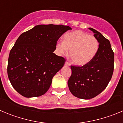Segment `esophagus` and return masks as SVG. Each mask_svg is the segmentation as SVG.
<instances>
[{"instance_id": "esophagus-1", "label": "esophagus", "mask_w": 123, "mask_h": 123, "mask_svg": "<svg viewBox=\"0 0 123 123\" xmlns=\"http://www.w3.org/2000/svg\"><path fill=\"white\" fill-rule=\"evenodd\" d=\"M65 66H69V63L68 62H65Z\"/></svg>"}]
</instances>
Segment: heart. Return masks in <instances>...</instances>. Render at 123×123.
<instances>
[{"label":"heart","mask_w":123,"mask_h":123,"mask_svg":"<svg viewBox=\"0 0 123 123\" xmlns=\"http://www.w3.org/2000/svg\"><path fill=\"white\" fill-rule=\"evenodd\" d=\"M98 48L99 42L97 38L81 31L66 34L63 42L56 44V50L60 54H66L69 50V58L77 66H84L91 62Z\"/></svg>","instance_id":"b5f03b06"}]
</instances>
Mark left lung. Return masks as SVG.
I'll use <instances>...</instances> for the list:
<instances>
[{"mask_svg":"<svg viewBox=\"0 0 123 123\" xmlns=\"http://www.w3.org/2000/svg\"><path fill=\"white\" fill-rule=\"evenodd\" d=\"M89 29L99 42V48L94 59L82 67L71 66V76L68 86L71 94L81 99L88 100L100 94L111 79L114 69V53L110 41L100 32Z\"/></svg>","mask_w":123,"mask_h":123,"instance_id":"left-lung-1","label":"left lung"}]
</instances>
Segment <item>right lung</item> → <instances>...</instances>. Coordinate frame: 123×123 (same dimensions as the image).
Instances as JSON below:
<instances>
[{"label":"right lung","instance_id":"1","mask_svg":"<svg viewBox=\"0 0 123 123\" xmlns=\"http://www.w3.org/2000/svg\"><path fill=\"white\" fill-rule=\"evenodd\" d=\"M69 29L68 26L41 25L19 36L10 52L7 67L8 79L19 94L31 98L47 92L65 62L54 53L56 42Z\"/></svg>","mask_w":123,"mask_h":123}]
</instances>
